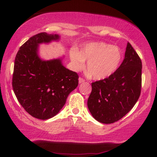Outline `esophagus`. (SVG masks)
<instances>
[{"label":"esophagus","instance_id":"34e87169","mask_svg":"<svg viewBox=\"0 0 157 157\" xmlns=\"http://www.w3.org/2000/svg\"><path fill=\"white\" fill-rule=\"evenodd\" d=\"M85 82V80L83 78H79V84H81V83H82V82Z\"/></svg>","mask_w":157,"mask_h":157}]
</instances>
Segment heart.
Instances as JSON below:
<instances>
[{"label":"heart","mask_w":157,"mask_h":157,"mask_svg":"<svg viewBox=\"0 0 157 157\" xmlns=\"http://www.w3.org/2000/svg\"><path fill=\"white\" fill-rule=\"evenodd\" d=\"M123 57V51L118 46L105 42H93L83 45L80 51L73 49L70 58L73 68L79 71L86 63V76L100 80L109 78L120 66Z\"/></svg>","instance_id":"1"}]
</instances>
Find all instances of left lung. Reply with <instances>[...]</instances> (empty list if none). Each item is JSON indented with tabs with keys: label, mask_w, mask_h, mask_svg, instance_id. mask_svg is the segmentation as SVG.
<instances>
[{
	"label": "left lung",
	"mask_w": 157,
	"mask_h": 157,
	"mask_svg": "<svg viewBox=\"0 0 157 157\" xmlns=\"http://www.w3.org/2000/svg\"><path fill=\"white\" fill-rule=\"evenodd\" d=\"M142 62L132 45L127 43L124 59L112 75L91 84L87 105L98 122L111 124L132 109L141 91Z\"/></svg>",
	"instance_id": "left-lung-1"
}]
</instances>
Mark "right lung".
<instances>
[{
	"label": "right lung",
	"instance_id": "obj_1",
	"mask_svg": "<svg viewBox=\"0 0 157 157\" xmlns=\"http://www.w3.org/2000/svg\"><path fill=\"white\" fill-rule=\"evenodd\" d=\"M58 34L41 33L20 47L14 61L12 87L21 105L34 118L47 120L59 112L78 85V75L65 68L62 59L43 60L41 44L58 41Z\"/></svg>",
	"mask_w": 157,
	"mask_h": 157
}]
</instances>
